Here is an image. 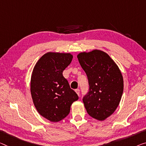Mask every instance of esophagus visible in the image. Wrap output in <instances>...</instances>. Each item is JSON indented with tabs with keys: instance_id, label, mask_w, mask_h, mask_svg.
<instances>
[{
	"instance_id": "obj_1",
	"label": "esophagus",
	"mask_w": 146,
	"mask_h": 146,
	"mask_svg": "<svg viewBox=\"0 0 146 146\" xmlns=\"http://www.w3.org/2000/svg\"><path fill=\"white\" fill-rule=\"evenodd\" d=\"M75 91H76V93H77V95H78V96H79V95H80V89H76Z\"/></svg>"
}]
</instances>
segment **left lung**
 I'll return each instance as SVG.
<instances>
[{"instance_id": "1", "label": "left lung", "mask_w": 146, "mask_h": 146, "mask_svg": "<svg viewBox=\"0 0 146 146\" xmlns=\"http://www.w3.org/2000/svg\"><path fill=\"white\" fill-rule=\"evenodd\" d=\"M77 57L89 81V91L83 98L85 108L91 117L104 121L119 104L123 91L121 72L103 51L81 52Z\"/></svg>"}]
</instances>
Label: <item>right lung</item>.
Instances as JSON below:
<instances>
[{
  "label": "right lung",
  "instance_id": "add662e5",
  "mask_svg": "<svg viewBox=\"0 0 146 146\" xmlns=\"http://www.w3.org/2000/svg\"><path fill=\"white\" fill-rule=\"evenodd\" d=\"M70 53L48 52L42 55L33 68L31 93L38 112L51 122L65 118L70 106L78 99L62 72L72 60Z\"/></svg>",
  "mask_w": 146,
  "mask_h": 146
}]
</instances>
